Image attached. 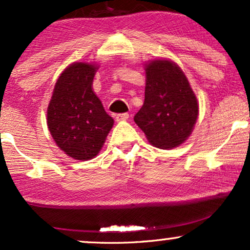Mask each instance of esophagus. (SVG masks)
Instances as JSON below:
<instances>
[{"label": "esophagus", "instance_id": "1", "mask_svg": "<svg viewBox=\"0 0 250 250\" xmlns=\"http://www.w3.org/2000/svg\"><path fill=\"white\" fill-rule=\"evenodd\" d=\"M128 117H129V115L128 114H118V115H116V121L117 122H124V121H127L128 119Z\"/></svg>", "mask_w": 250, "mask_h": 250}]
</instances>
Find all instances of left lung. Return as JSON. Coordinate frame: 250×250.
I'll list each match as a JSON object with an SVG mask.
<instances>
[{"label":"left lung","instance_id":"left-lung-1","mask_svg":"<svg viewBox=\"0 0 250 250\" xmlns=\"http://www.w3.org/2000/svg\"><path fill=\"white\" fill-rule=\"evenodd\" d=\"M145 102L134 122L148 141L159 149L176 148L196 125L199 104L179 64L160 58L145 63Z\"/></svg>","mask_w":250,"mask_h":250}]
</instances>
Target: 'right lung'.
I'll list each match as a JSON object with an SVG mask.
<instances>
[{"label":"right lung","instance_id":"1","mask_svg":"<svg viewBox=\"0 0 250 250\" xmlns=\"http://www.w3.org/2000/svg\"><path fill=\"white\" fill-rule=\"evenodd\" d=\"M98 68L94 62L70 63L57 80L47 105L50 134L60 150L76 160L94 158L114 125L92 87Z\"/></svg>","mask_w":250,"mask_h":250}]
</instances>
